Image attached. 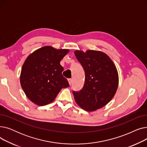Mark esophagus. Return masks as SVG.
<instances>
[{
    "mask_svg": "<svg viewBox=\"0 0 147 147\" xmlns=\"http://www.w3.org/2000/svg\"><path fill=\"white\" fill-rule=\"evenodd\" d=\"M68 83H69V85H71V83H72V79H68Z\"/></svg>",
    "mask_w": 147,
    "mask_h": 147,
    "instance_id": "obj_1",
    "label": "esophagus"
}]
</instances>
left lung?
Returning <instances> with one entry per match:
<instances>
[{"label": "left lung", "mask_w": 147, "mask_h": 147, "mask_svg": "<svg viewBox=\"0 0 147 147\" xmlns=\"http://www.w3.org/2000/svg\"><path fill=\"white\" fill-rule=\"evenodd\" d=\"M74 53L86 76L83 88L73 92L75 101L84 110L96 111L115 94L119 85L117 69L111 59L101 51L77 50Z\"/></svg>", "instance_id": "8db88e82"}]
</instances>
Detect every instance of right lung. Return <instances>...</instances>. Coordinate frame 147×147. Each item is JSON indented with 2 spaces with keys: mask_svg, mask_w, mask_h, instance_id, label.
<instances>
[{
  "mask_svg": "<svg viewBox=\"0 0 147 147\" xmlns=\"http://www.w3.org/2000/svg\"><path fill=\"white\" fill-rule=\"evenodd\" d=\"M69 49H57L50 46L38 49L28 56L20 74L21 86L27 97L35 104L43 106L55 100L59 91L69 86L62 74L60 61Z\"/></svg>",
  "mask_w": 147,
  "mask_h": 147,
  "instance_id": "obj_1",
  "label": "right lung"
}]
</instances>
